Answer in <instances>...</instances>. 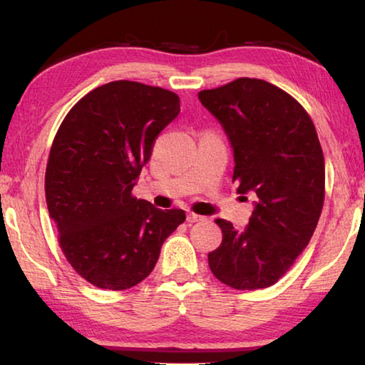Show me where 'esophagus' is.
<instances>
[{
  "label": "esophagus",
  "mask_w": 365,
  "mask_h": 365,
  "mask_svg": "<svg viewBox=\"0 0 365 365\" xmlns=\"http://www.w3.org/2000/svg\"><path fill=\"white\" fill-rule=\"evenodd\" d=\"M187 220L190 222V224H195V222H201V220H205V217H202V215H200V214L188 212V214H187Z\"/></svg>",
  "instance_id": "obj_1"
}]
</instances>
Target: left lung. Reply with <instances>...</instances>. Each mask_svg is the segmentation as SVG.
I'll list each match as a JSON object with an SVG mask.
<instances>
[{
	"label": "left lung",
	"instance_id": "1",
	"mask_svg": "<svg viewBox=\"0 0 365 365\" xmlns=\"http://www.w3.org/2000/svg\"><path fill=\"white\" fill-rule=\"evenodd\" d=\"M197 98L230 140L237 191L257 196L245 230L215 220L222 243L207 255L209 267L235 289L267 288L304 251L322 212L325 163L316 127L293 96L265 80L237 78Z\"/></svg>",
	"mask_w": 365,
	"mask_h": 365
}]
</instances>
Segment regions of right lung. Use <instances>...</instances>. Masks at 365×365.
I'll use <instances>...</instances> for the list:
<instances>
[{"label": "right lung", "instance_id": "obj_1", "mask_svg": "<svg viewBox=\"0 0 365 365\" xmlns=\"http://www.w3.org/2000/svg\"><path fill=\"white\" fill-rule=\"evenodd\" d=\"M178 113L172 91L115 80L85 95L61 123L46 164L48 212L66 259L91 285H138L185 222L182 209L132 196L154 140Z\"/></svg>", "mask_w": 365, "mask_h": 365}]
</instances>
